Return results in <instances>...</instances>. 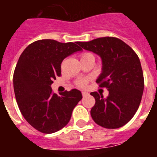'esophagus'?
<instances>
[{
    "instance_id": "esophagus-1",
    "label": "esophagus",
    "mask_w": 157,
    "mask_h": 157,
    "mask_svg": "<svg viewBox=\"0 0 157 157\" xmlns=\"http://www.w3.org/2000/svg\"><path fill=\"white\" fill-rule=\"evenodd\" d=\"M82 94L83 97H86V96H88L89 95V93L88 92H86V91H82Z\"/></svg>"
}]
</instances>
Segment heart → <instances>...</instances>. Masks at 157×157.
I'll return each instance as SVG.
<instances>
[{
    "label": "heart",
    "instance_id": "b5f03b06",
    "mask_svg": "<svg viewBox=\"0 0 157 157\" xmlns=\"http://www.w3.org/2000/svg\"><path fill=\"white\" fill-rule=\"evenodd\" d=\"M90 53H88V52H86V53H83L81 55V59L82 58H84L86 57V56H88V55H90ZM86 81H80L79 82H78V86H86Z\"/></svg>",
    "mask_w": 157,
    "mask_h": 157
}]
</instances>
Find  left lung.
I'll use <instances>...</instances> for the list:
<instances>
[{"label": "left lung", "mask_w": 157, "mask_h": 157, "mask_svg": "<svg viewBox=\"0 0 157 157\" xmlns=\"http://www.w3.org/2000/svg\"><path fill=\"white\" fill-rule=\"evenodd\" d=\"M78 45L101 57L102 71L96 82L109 90L105 98L97 92L90 93L96 101L90 111L93 120L105 128L123 127L134 116L143 94V72L138 55L124 41L113 37Z\"/></svg>", "instance_id": "left-lung-1"}]
</instances>
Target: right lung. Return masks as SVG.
<instances>
[{"instance_id": "add662e5", "label": "right lung", "mask_w": 157, "mask_h": 157, "mask_svg": "<svg viewBox=\"0 0 157 157\" xmlns=\"http://www.w3.org/2000/svg\"><path fill=\"white\" fill-rule=\"evenodd\" d=\"M78 41L61 43L52 39L31 43L20 55L13 75L14 92L22 115L32 127L45 134L61 130L82 98L78 90L57 95L52 91L53 79L61 75V63L82 51Z\"/></svg>"}]
</instances>
